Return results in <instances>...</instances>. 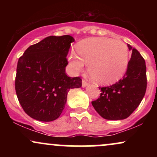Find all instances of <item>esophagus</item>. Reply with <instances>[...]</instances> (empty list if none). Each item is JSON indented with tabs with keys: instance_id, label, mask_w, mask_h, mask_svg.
Returning <instances> with one entry per match:
<instances>
[{
	"instance_id": "1",
	"label": "esophagus",
	"mask_w": 157,
	"mask_h": 157,
	"mask_svg": "<svg viewBox=\"0 0 157 157\" xmlns=\"http://www.w3.org/2000/svg\"><path fill=\"white\" fill-rule=\"evenodd\" d=\"M89 86V82H86V80H82V86L83 88H85V87H86V86Z\"/></svg>"
}]
</instances>
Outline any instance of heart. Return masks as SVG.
<instances>
[{"instance_id": "obj_1", "label": "heart", "mask_w": 157, "mask_h": 157, "mask_svg": "<svg viewBox=\"0 0 157 157\" xmlns=\"http://www.w3.org/2000/svg\"><path fill=\"white\" fill-rule=\"evenodd\" d=\"M77 55L71 53L69 63L77 72L87 63L88 72L98 84L108 86L118 82L125 75L129 63L127 46L120 40L95 37L80 41Z\"/></svg>"}]
</instances>
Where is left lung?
Returning <instances> with one entry per match:
<instances>
[{
  "instance_id": "left-lung-1",
  "label": "left lung",
  "mask_w": 157,
  "mask_h": 157,
  "mask_svg": "<svg viewBox=\"0 0 157 157\" xmlns=\"http://www.w3.org/2000/svg\"><path fill=\"white\" fill-rule=\"evenodd\" d=\"M132 51L127 71L122 79L112 86L100 88V98L91 102L102 118L121 120L128 117L145 96L147 87L145 61L137 50L129 44Z\"/></svg>"
}]
</instances>
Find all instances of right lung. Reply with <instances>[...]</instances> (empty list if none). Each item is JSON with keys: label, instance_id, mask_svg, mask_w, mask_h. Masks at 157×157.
<instances>
[{"label": "right lung", "instance_id": "add662e5", "mask_svg": "<svg viewBox=\"0 0 157 157\" xmlns=\"http://www.w3.org/2000/svg\"><path fill=\"white\" fill-rule=\"evenodd\" d=\"M74 41L70 35L49 36L30 46L19 58L15 91L30 117L42 122L57 120L68 91L82 86L80 77L66 74V56Z\"/></svg>", "mask_w": 157, "mask_h": 157}]
</instances>
